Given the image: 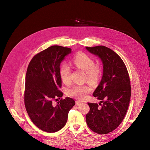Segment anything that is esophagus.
Returning <instances> with one entry per match:
<instances>
[{
	"label": "esophagus",
	"instance_id": "34e87169",
	"mask_svg": "<svg viewBox=\"0 0 150 150\" xmlns=\"http://www.w3.org/2000/svg\"><path fill=\"white\" fill-rule=\"evenodd\" d=\"M80 104H81V101H75V105H80Z\"/></svg>",
	"mask_w": 150,
	"mask_h": 150
}]
</instances>
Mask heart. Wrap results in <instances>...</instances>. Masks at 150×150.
<instances>
[{
    "instance_id": "1",
    "label": "heart",
    "mask_w": 150,
    "mask_h": 150,
    "mask_svg": "<svg viewBox=\"0 0 150 150\" xmlns=\"http://www.w3.org/2000/svg\"><path fill=\"white\" fill-rule=\"evenodd\" d=\"M74 66L85 72V80L90 83H97L101 75V69L98 66L95 65L94 60L88 54L80 53L73 59ZM71 69L67 63L62 64L59 68V75L62 81L65 84L70 82ZM91 91V88L88 85H75L67 91V96L78 100H84L87 93Z\"/></svg>"
}]
</instances>
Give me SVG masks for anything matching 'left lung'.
<instances>
[{
	"label": "left lung",
	"instance_id": "1",
	"mask_svg": "<svg viewBox=\"0 0 150 150\" xmlns=\"http://www.w3.org/2000/svg\"><path fill=\"white\" fill-rule=\"evenodd\" d=\"M86 48L103 64L102 79L93 93L101 101L99 105L88 103L86 123L93 132L105 134L119 127L127 114L131 94L129 76L124 62L112 50L103 45Z\"/></svg>",
	"mask_w": 150,
	"mask_h": 150
}]
</instances>
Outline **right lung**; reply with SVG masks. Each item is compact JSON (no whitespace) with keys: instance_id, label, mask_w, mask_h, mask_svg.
I'll return each instance as SVG.
<instances>
[{"instance_id":"add662e5","label":"right lung","mask_w":150,"mask_h":150,"mask_svg":"<svg viewBox=\"0 0 150 150\" xmlns=\"http://www.w3.org/2000/svg\"><path fill=\"white\" fill-rule=\"evenodd\" d=\"M71 49L52 45L37 53L30 61L25 76L24 103L31 120L40 129L55 132L64 127L73 98L62 99L59 68ZM54 100L58 101L55 105Z\"/></svg>"}]
</instances>
